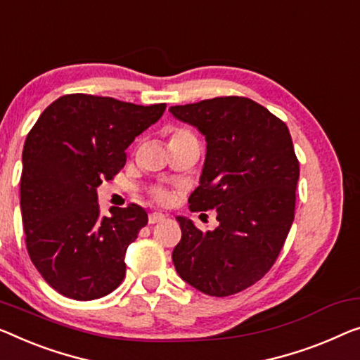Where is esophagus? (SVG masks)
Instances as JSON below:
<instances>
[{
  "label": "esophagus",
  "mask_w": 360,
  "mask_h": 360,
  "mask_svg": "<svg viewBox=\"0 0 360 360\" xmlns=\"http://www.w3.org/2000/svg\"><path fill=\"white\" fill-rule=\"evenodd\" d=\"M166 217L163 213H160V212H152L148 214V223L150 224H155V223H160V221H163Z\"/></svg>",
  "instance_id": "34e87169"
}]
</instances>
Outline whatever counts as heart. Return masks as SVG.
<instances>
[{
    "label": "heart",
    "mask_w": 360,
    "mask_h": 360,
    "mask_svg": "<svg viewBox=\"0 0 360 360\" xmlns=\"http://www.w3.org/2000/svg\"><path fill=\"white\" fill-rule=\"evenodd\" d=\"M184 134H189L186 131V129H176L173 137H178V136H184ZM152 197L155 198L157 202H166L168 200V192H166L165 189H162V187H155V189L152 191Z\"/></svg>",
    "instance_id": "heart-1"
}]
</instances>
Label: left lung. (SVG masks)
Instances as JSON below:
<instances>
[{"label": "left lung", "mask_w": 360, "mask_h": 360, "mask_svg": "<svg viewBox=\"0 0 360 360\" xmlns=\"http://www.w3.org/2000/svg\"><path fill=\"white\" fill-rule=\"evenodd\" d=\"M207 141L200 186L191 212L217 210L218 226L203 233L178 217L176 271L208 296L226 297L265 276L294 221L299 160L288 126L245 96H217L171 106Z\"/></svg>", "instance_id": "1"}]
</instances>
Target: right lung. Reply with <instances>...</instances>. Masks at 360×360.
I'll return each instance as SVG.
<instances>
[{
  "label": "right lung",
  "mask_w": 360,
  "mask_h": 360,
  "mask_svg": "<svg viewBox=\"0 0 360 360\" xmlns=\"http://www.w3.org/2000/svg\"><path fill=\"white\" fill-rule=\"evenodd\" d=\"M166 105L63 95L27 134L20 210L32 264L50 286L76 300L103 297L126 275L127 245L148 221L142 207L100 214L96 187L126 165V148Z\"/></svg>",
  "instance_id": "obj_1"
}]
</instances>
